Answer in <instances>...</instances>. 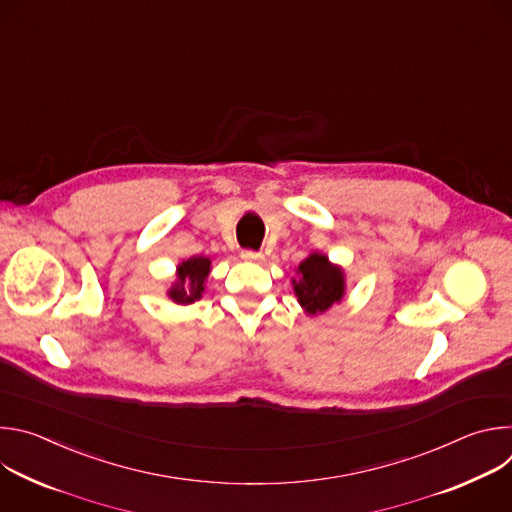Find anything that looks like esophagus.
I'll use <instances>...</instances> for the list:
<instances>
[{"label": "esophagus", "mask_w": 512, "mask_h": 512, "mask_svg": "<svg viewBox=\"0 0 512 512\" xmlns=\"http://www.w3.org/2000/svg\"><path fill=\"white\" fill-rule=\"evenodd\" d=\"M241 257H243L245 261H261V259H263V255H261L259 251H253V249L241 251Z\"/></svg>", "instance_id": "1"}]
</instances>
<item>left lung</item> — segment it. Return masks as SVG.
Masks as SVG:
<instances>
[{
	"mask_svg": "<svg viewBox=\"0 0 512 512\" xmlns=\"http://www.w3.org/2000/svg\"><path fill=\"white\" fill-rule=\"evenodd\" d=\"M302 279H294L296 296L302 304V308L316 316L326 312L334 302H340L344 294V279L342 271L338 267H332L328 263V257L324 255H310L300 265Z\"/></svg>",
	"mask_w": 512,
	"mask_h": 512,
	"instance_id": "1",
	"label": "left lung"
}]
</instances>
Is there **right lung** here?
Returning <instances> with one entry per match:
<instances>
[{
	"instance_id": "obj_1",
	"label": "right lung",
	"mask_w": 512,
	"mask_h": 512,
	"mask_svg": "<svg viewBox=\"0 0 512 512\" xmlns=\"http://www.w3.org/2000/svg\"><path fill=\"white\" fill-rule=\"evenodd\" d=\"M210 271L206 257H192L178 267V283L172 287L170 298L176 304H192L204 291V279Z\"/></svg>"
}]
</instances>
